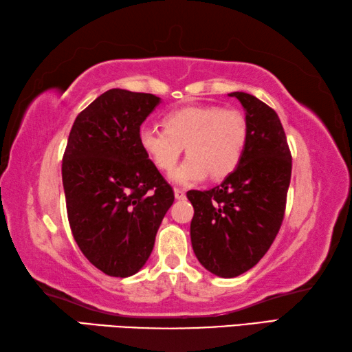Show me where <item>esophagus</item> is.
<instances>
[{
    "label": "esophagus",
    "mask_w": 352,
    "mask_h": 352,
    "mask_svg": "<svg viewBox=\"0 0 352 352\" xmlns=\"http://www.w3.org/2000/svg\"><path fill=\"white\" fill-rule=\"evenodd\" d=\"M174 194H175V198H177V200H183V198L186 197V192H184L183 189H175V190H174Z\"/></svg>",
    "instance_id": "obj_1"
}]
</instances>
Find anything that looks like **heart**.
I'll use <instances>...</instances> for the list:
<instances>
[{
	"label": "heart",
	"instance_id": "obj_1",
	"mask_svg": "<svg viewBox=\"0 0 352 352\" xmlns=\"http://www.w3.org/2000/svg\"><path fill=\"white\" fill-rule=\"evenodd\" d=\"M164 129L144 126L140 146L155 168H175L186 146L188 158L170 174L177 184H195L209 174L214 180L237 168L248 143V120L237 109L220 106H186L164 115Z\"/></svg>",
	"mask_w": 352,
	"mask_h": 352
}]
</instances>
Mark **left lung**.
<instances>
[{"label":"left lung","instance_id":"8db88e82","mask_svg":"<svg viewBox=\"0 0 352 352\" xmlns=\"http://www.w3.org/2000/svg\"><path fill=\"white\" fill-rule=\"evenodd\" d=\"M248 120V143L237 168L209 190H189L190 241L200 263L219 277L251 270L282 226L292 158L278 115L263 101L232 92Z\"/></svg>","mask_w":352,"mask_h":352}]
</instances>
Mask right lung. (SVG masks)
<instances>
[{
  "label": "right lung",
  "instance_id": "1",
  "mask_svg": "<svg viewBox=\"0 0 352 352\" xmlns=\"http://www.w3.org/2000/svg\"><path fill=\"white\" fill-rule=\"evenodd\" d=\"M152 94L111 89L75 118L63 157L67 219L85 257L111 277L138 272L174 190L140 146Z\"/></svg>",
  "mask_w": 352,
  "mask_h": 352
}]
</instances>
